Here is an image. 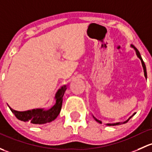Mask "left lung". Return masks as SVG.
<instances>
[{"instance_id": "left-lung-1", "label": "left lung", "mask_w": 152, "mask_h": 152, "mask_svg": "<svg viewBox=\"0 0 152 152\" xmlns=\"http://www.w3.org/2000/svg\"><path fill=\"white\" fill-rule=\"evenodd\" d=\"M131 47L132 48H133L134 49H135V52H136V55H137V56H138V58L140 59V61H141V63H142V66H143V71H144V76H145V77H146V79H147V73H146V65H145V63H144V62L143 61V59H142V57H141V56H140V53H139V52H138V49H136V48H135V47H134L133 45H132V44H131ZM135 114H133L132 115V116H130V118H129L128 119H127V120H126L125 122H118V123H114V124H107V125H108V126H114V125H119V124H125V123H127V122H128L129 120H130V119H131V118H132V116H133L134 115H135ZM93 118L94 119H95V121H97V122H99V123H100V124H101V121H100V120H98V119H97L95 117V116H93Z\"/></svg>"}]
</instances>
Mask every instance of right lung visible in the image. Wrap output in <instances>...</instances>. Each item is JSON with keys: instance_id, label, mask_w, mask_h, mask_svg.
Here are the masks:
<instances>
[{"instance_id": "1", "label": "right lung", "mask_w": 152, "mask_h": 152, "mask_svg": "<svg viewBox=\"0 0 152 152\" xmlns=\"http://www.w3.org/2000/svg\"><path fill=\"white\" fill-rule=\"evenodd\" d=\"M66 89V86L65 85L58 89L55 95V104L49 110L36 108L26 111H17L9 107L19 120L30 122L33 124H43L51 122L55 120L60 114L63 104V95Z\"/></svg>"}]
</instances>
